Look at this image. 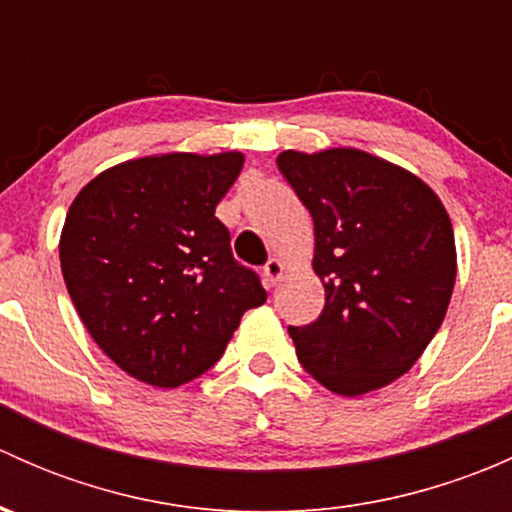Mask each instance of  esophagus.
<instances>
[{
    "label": "esophagus",
    "mask_w": 512,
    "mask_h": 512,
    "mask_svg": "<svg viewBox=\"0 0 512 512\" xmlns=\"http://www.w3.org/2000/svg\"><path fill=\"white\" fill-rule=\"evenodd\" d=\"M262 272H265L267 285H277V282H280V277H282V272H285V265H282V260L272 257V260H267V265L262 267Z\"/></svg>",
    "instance_id": "1"
}]
</instances>
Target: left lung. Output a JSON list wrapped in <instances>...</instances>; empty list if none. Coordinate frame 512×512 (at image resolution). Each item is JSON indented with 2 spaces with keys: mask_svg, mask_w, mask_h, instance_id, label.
Wrapping results in <instances>:
<instances>
[{
  "mask_svg": "<svg viewBox=\"0 0 512 512\" xmlns=\"http://www.w3.org/2000/svg\"><path fill=\"white\" fill-rule=\"evenodd\" d=\"M282 175L314 220L317 322L289 327L307 374L361 396L416 364L446 317L456 242L438 195L399 165L354 148L285 151Z\"/></svg>",
  "mask_w": 512,
  "mask_h": 512,
  "instance_id": "left-lung-1",
  "label": "left lung"
}]
</instances>
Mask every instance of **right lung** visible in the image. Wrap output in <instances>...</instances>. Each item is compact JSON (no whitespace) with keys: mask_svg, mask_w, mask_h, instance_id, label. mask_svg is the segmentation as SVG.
Listing matches in <instances>:
<instances>
[{"mask_svg":"<svg viewBox=\"0 0 512 512\" xmlns=\"http://www.w3.org/2000/svg\"><path fill=\"white\" fill-rule=\"evenodd\" d=\"M240 168L242 153L128 160L71 203L59 245L66 289L94 342L133 379L160 389L198 379L242 314L267 299L215 218Z\"/></svg>","mask_w":512,"mask_h":512,"instance_id":"add662e5","label":"right lung"}]
</instances>
